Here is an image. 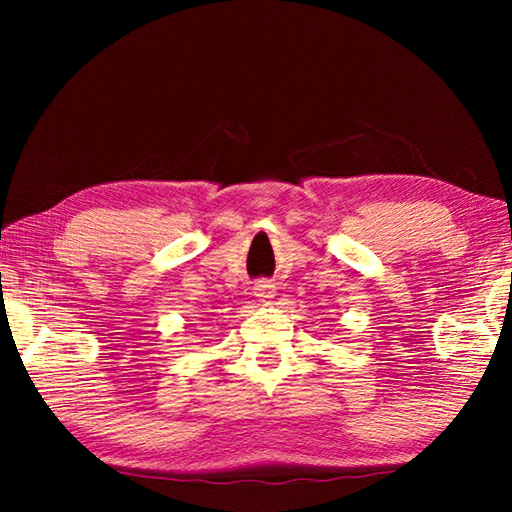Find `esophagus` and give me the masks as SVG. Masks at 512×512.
Segmentation results:
<instances>
[{
    "mask_svg": "<svg viewBox=\"0 0 512 512\" xmlns=\"http://www.w3.org/2000/svg\"><path fill=\"white\" fill-rule=\"evenodd\" d=\"M255 296L262 300V302H268V300L275 296V284L268 282V280H259L255 284Z\"/></svg>",
    "mask_w": 512,
    "mask_h": 512,
    "instance_id": "esophagus-1",
    "label": "esophagus"
}]
</instances>
